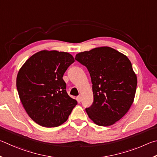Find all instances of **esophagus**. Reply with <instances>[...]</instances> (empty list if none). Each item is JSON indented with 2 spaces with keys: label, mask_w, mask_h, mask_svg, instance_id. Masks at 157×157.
Wrapping results in <instances>:
<instances>
[{
  "label": "esophagus",
  "mask_w": 157,
  "mask_h": 157,
  "mask_svg": "<svg viewBox=\"0 0 157 157\" xmlns=\"http://www.w3.org/2000/svg\"><path fill=\"white\" fill-rule=\"evenodd\" d=\"M76 100H77V101H78V102H81V98L79 97H76Z\"/></svg>",
  "instance_id": "obj_1"
}]
</instances>
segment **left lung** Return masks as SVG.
<instances>
[{
	"label": "left lung",
	"mask_w": 157,
	"mask_h": 157,
	"mask_svg": "<svg viewBox=\"0 0 157 157\" xmlns=\"http://www.w3.org/2000/svg\"><path fill=\"white\" fill-rule=\"evenodd\" d=\"M74 62L71 54L41 51L19 70L16 87L29 117L38 125L55 128L67 120L77 101L66 92L63 74Z\"/></svg>",
	"instance_id": "1"
}]
</instances>
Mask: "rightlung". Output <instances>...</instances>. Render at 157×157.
<instances>
[{"mask_svg":"<svg viewBox=\"0 0 157 157\" xmlns=\"http://www.w3.org/2000/svg\"><path fill=\"white\" fill-rule=\"evenodd\" d=\"M88 70L94 101L86 111L100 126L113 125L127 113L135 96L137 78L127 56L108 47L76 55Z\"/></svg>","mask_w":157,"mask_h":157,"instance_id":"add662e5","label":"right lung"}]
</instances>
